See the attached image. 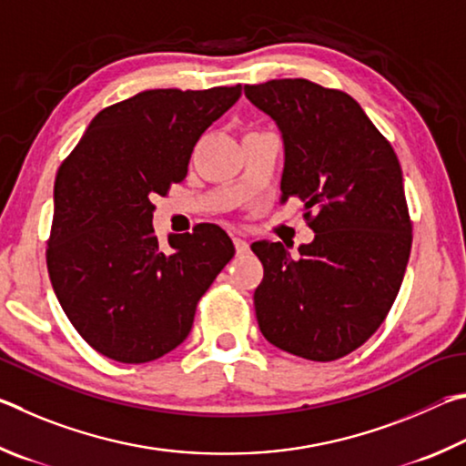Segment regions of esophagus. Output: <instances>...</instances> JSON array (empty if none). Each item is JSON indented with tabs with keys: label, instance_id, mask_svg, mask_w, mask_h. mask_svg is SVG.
<instances>
[{
	"label": "esophagus",
	"instance_id": "1",
	"mask_svg": "<svg viewBox=\"0 0 466 466\" xmlns=\"http://www.w3.org/2000/svg\"><path fill=\"white\" fill-rule=\"evenodd\" d=\"M233 243H235V251H238L239 256L248 254V251H249V243H248V239H243V238H233Z\"/></svg>",
	"mask_w": 466,
	"mask_h": 466
}]
</instances>
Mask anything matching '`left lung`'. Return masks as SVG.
Wrapping results in <instances>:
<instances>
[{
  "instance_id": "1",
  "label": "left lung",
  "mask_w": 466,
  "mask_h": 466,
  "mask_svg": "<svg viewBox=\"0 0 466 466\" xmlns=\"http://www.w3.org/2000/svg\"><path fill=\"white\" fill-rule=\"evenodd\" d=\"M243 92L282 135L280 202L299 196L315 208V239L299 258L280 241L251 243L264 264L259 331L284 352L338 360L379 329L401 289L411 251L401 166L352 96L309 79Z\"/></svg>"
}]
</instances>
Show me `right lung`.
<instances>
[{
	"mask_svg": "<svg viewBox=\"0 0 466 466\" xmlns=\"http://www.w3.org/2000/svg\"><path fill=\"white\" fill-rule=\"evenodd\" d=\"M241 97V86L147 89L89 122L55 179L46 266L73 328L96 352L125 364L171 352L196 305L235 256L217 225L153 235L155 194L182 182L204 130Z\"/></svg>",
	"mask_w": 466,
	"mask_h": 466,
	"instance_id": "1",
	"label": "right lung"
}]
</instances>
